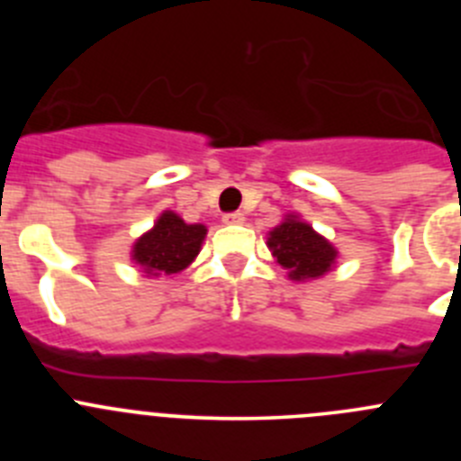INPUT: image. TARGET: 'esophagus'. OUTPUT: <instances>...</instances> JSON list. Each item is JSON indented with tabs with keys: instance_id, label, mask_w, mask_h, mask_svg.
Listing matches in <instances>:
<instances>
[{
	"instance_id": "34e87169",
	"label": "esophagus",
	"mask_w": 461,
	"mask_h": 461,
	"mask_svg": "<svg viewBox=\"0 0 461 461\" xmlns=\"http://www.w3.org/2000/svg\"><path fill=\"white\" fill-rule=\"evenodd\" d=\"M223 223H228V226H233V223H244V214H242V212H233V214H226V217H223Z\"/></svg>"
}]
</instances>
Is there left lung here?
<instances>
[{
    "label": "left lung",
    "instance_id": "1",
    "mask_svg": "<svg viewBox=\"0 0 461 461\" xmlns=\"http://www.w3.org/2000/svg\"><path fill=\"white\" fill-rule=\"evenodd\" d=\"M267 249L272 258L286 270L291 281H313L328 275L337 266V247L313 230L300 214H286L279 226L267 233Z\"/></svg>",
    "mask_w": 461,
    "mask_h": 461
}]
</instances>
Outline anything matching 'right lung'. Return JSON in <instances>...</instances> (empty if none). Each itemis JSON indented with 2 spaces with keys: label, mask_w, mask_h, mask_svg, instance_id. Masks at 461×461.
<instances>
[{
  "label": "right lung",
  "mask_w": 461,
  "mask_h": 461,
  "mask_svg": "<svg viewBox=\"0 0 461 461\" xmlns=\"http://www.w3.org/2000/svg\"><path fill=\"white\" fill-rule=\"evenodd\" d=\"M207 226L186 223L173 210H164L154 226L131 247V260L145 276H175L191 266L201 254Z\"/></svg>",
  "instance_id": "add662e5"
}]
</instances>
